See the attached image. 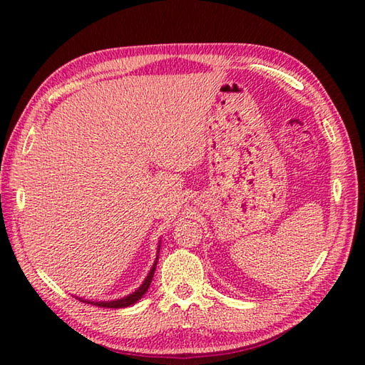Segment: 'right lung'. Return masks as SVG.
Masks as SVG:
<instances>
[{
    "mask_svg": "<svg viewBox=\"0 0 365 365\" xmlns=\"http://www.w3.org/2000/svg\"><path fill=\"white\" fill-rule=\"evenodd\" d=\"M158 254H160V246H158ZM157 262H158V257L157 260H155V263L152 265L149 274H147V277L144 279V282L141 284V287H139L138 290H135L133 293L127 294V297H123L120 299H114V301H86V299H81L84 302H88V304H94V306H98V307H108V309H119V307H128L131 304H135V302H138L139 299H141L144 297V293L149 290V285L152 282V277H153V273H155V267H157Z\"/></svg>",
    "mask_w": 365,
    "mask_h": 365,
    "instance_id": "obj_1",
    "label": "right lung"
}]
</instances>
